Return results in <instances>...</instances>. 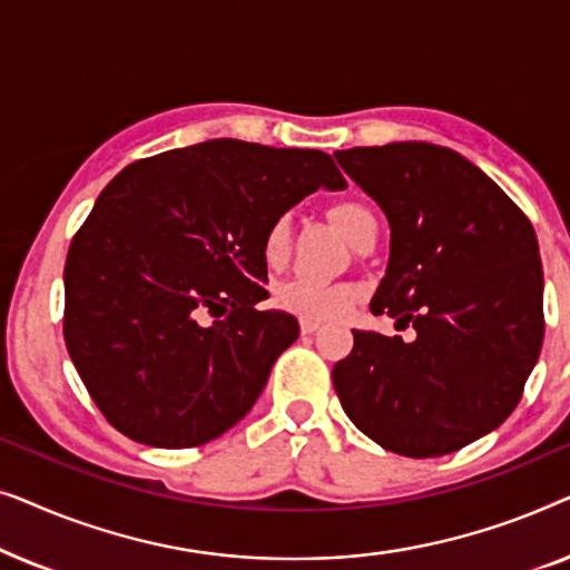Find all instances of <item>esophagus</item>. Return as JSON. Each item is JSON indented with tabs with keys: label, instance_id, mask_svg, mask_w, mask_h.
I'll return each instance as SVG.
<instances>
[{
	"label": "esophagus",
	"instance_id": "34e87169",
	"mask_svg": "<svg viewBox=\"0 0 570 570\" xmlns=\"http://www.w3.org/2000/svg\"><path fill=\"white\" fill-rule=\"evenodd\" d=\"M318 322H311V318H303L301 322V334H314V332H318Z\"/></svg>",
	"mask_w": 570,
	"mask_h": 570
}]
</instances>
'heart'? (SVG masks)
<instances>
[{
  "instance_id": "obj_1",
  "label": "heart",
  "mask_w": 570,
  "mask_h": 570,
  "mask_svg": "<svg viewBox=\"0 0 570 570\" xmlns=\"http://www.w3.org/2000/svg\"><path fill=\"white\" fill-rule=\"evenodd\" d=\"M332 223L353 240L363 236L365 228L376 223V217L361 202H337L330 209ZM262 254L269 267H279L285 264L287 254H291V220L287 217H277L269 223L262 238ZM277 306L291 311V314L301 318H311V322H330V318L345 316L353 303L357 301V291L347 283H326V279L314 277H293L277 287L275 295Z\"/></svg>"
}]
</instances>
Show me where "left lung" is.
Listing matches in <instances>:
<instances>
[{"label":"left lung","mask_w":570,"mask_h":570,"mask_svg":"<svg viewBox=\"0 0 570 570\" xmlns=\"http://www.w3.org/2000/svg\"><path fill=\"white\" fill-rule=\"evenodd\" d=\"M334 158L392 228L371 311L417 332L404 342L353 330V350L332 371L342 410L394 454H451L511 415L540 357L534 228L493 178L449 147L392 142Z\"/></svg>","instance_id":"8db88e82"}]
</instances>
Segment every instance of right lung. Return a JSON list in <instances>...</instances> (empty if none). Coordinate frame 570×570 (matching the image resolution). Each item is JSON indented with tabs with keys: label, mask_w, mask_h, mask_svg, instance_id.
Instances as JSON below:
<instances>
[{
	"label": "right lung",
	"mask_w": 570,
	"mask_h": 570,
	"mask_svg": "<svg viewBox=\"0 0 570 570\" xmlns=\"http://www.w3.org/2000/svg\"><path fill=\"white\" fill-rule=\"evenodd\" d=\"M345 189L332 155L244 139L137 160L100 191L65 264V342L116 431L158 449L217 439L298 340L267 298L264 230Z\"/></svg>",
	"instance_id": "1"
}]
</instances>
